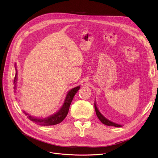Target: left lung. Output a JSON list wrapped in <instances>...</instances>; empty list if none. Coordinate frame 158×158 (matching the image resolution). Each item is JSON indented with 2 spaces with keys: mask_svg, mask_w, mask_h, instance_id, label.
<instances>
[{
  "mask_svg": "<svg viewBox=\"0 0 158 158\" xmlns=\"http://www.w3.org/2000/svg\"><path fill=\"white\" fill-rule=\"evenodd\" d=\"M95 110L96 114H97V116L99 120H100V121H101L102 123H104V125L109 126H114V127H122V126L120 125V124H117V123H114V122H113L109 120L108 119H107L106 118H105V117H104V116L100 113V111H98V108H97V106H96V104H95Z\"/></svg>",
  "mask_w": 158,
  "mask_h": 158,
  "instance_id": "left-lung-1",
  "label": "left lung"
}]
</instances>
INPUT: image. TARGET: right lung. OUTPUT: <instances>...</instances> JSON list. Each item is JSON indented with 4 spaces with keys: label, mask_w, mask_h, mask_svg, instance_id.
Listing matches in <instances>:
<instances>
[{
    "label": "right lung",
    "mask_w": 158,
    "mask_h": 158,
    "mask_svg": "<svg viewBox=\"0 0 158 158\" xmlns=\"http://www.w3.org/2000/svg\"><path fill=\"white\" fill-rule=\"evenodd\" d=\"M16 81H17V70H16V74H15V77L13 82L15 85V87H14L15 89H16ZM79 88H80V86H79L70 89L68 92L67 95H66V97L64 99V102L62 107H61V109L58 111H57L56 113L49 116V117L47 118H38L36 117H32L31 115H29L28 113H26L25 111H23V112L26 114V115L27 116V118L30 120L38 124V125L43 126H53V125H56V124L60 123L65 118L66 115H67L69 110V107L73 98V97L78 92ZM15 92H16V91H15Z\"/></svg>",
    "instance_id": "right-lung-1"
}]
</instances>
